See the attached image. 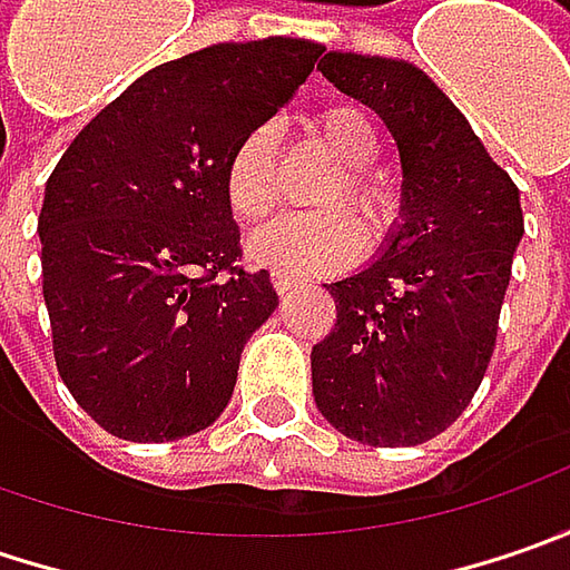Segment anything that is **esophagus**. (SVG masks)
Masks as SVG:
<instances>
[{"label": "esophagus", "mask_w": 570, "mask_h": 570, "mask_svg": "<svg viewBox=\"0 0 570 570\" xmlns=\"http://www.w3.org/2000/svg\"><path fill=\"white\" fill-rule=\"evenodd\" d=\"M304 285H307V282L292 273H273V288L278 292V295H292V292L304 288Z\"/></svg>", "instance_id": "1"}]
</instances>
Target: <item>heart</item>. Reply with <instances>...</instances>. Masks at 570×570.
Segmentation results:
<instances>
[{
	"label": "heart",
	"mask_w": 570,
	"mask_h": 570,
	"mask_svg": "<svg viewBox=\"0 0 570 570\" xmlns=\"http://www.w3.org/2000/svg\"><path fill=\"white\" fill-rule=\"evenodd\" d=\"M314 132L340 161V174L320 193V206H352L371 230L393 215V193L374 170L381 136L374 120L355 104H336L314 120ZM225 196L237 222L256 225L278 203V132L259 122L244 132L225 161ZM364 250V228L345 208L278 218L256 230L247 244L253 263L288 273H330L355 263Z\"/></svg>",
	"instance_id": "b5f03b06"
}]
</instances>
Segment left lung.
I'll list each match as a JSON object with an SVG mask.
<instances>
[{"label": "left lung", "mask_w": 570, "mask_h": 570, "mask_svg": "<svg viewBox=\"0 0 570 570\" xmlns=\"http://www.w3.org/2000/svg\"><path fill=\"white\" fill-rule=\"evenodd\" d=\"M317 69L386 122L403 203L377 256L323 285L336 326L311 352L314 400L352 441L425 444L463 415L492 362L523 237L520 189L412 62L330 50Z\"/></svg>", "instance_id": "obj_1"}]
</instances>
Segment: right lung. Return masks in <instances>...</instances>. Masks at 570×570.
Here are the masks:
<instances>
[{"instance_id": "right-lung-1", "label": "right lung", "mask_w": 570, "mask_h": 570, "mask_svg": "<svg viewBox=\"0 0 570 570\" xmlns=\"http://www.w3.org/2000/svg\"><path fill=\"white\" fill-rule=\"evenodd\" d=\"M323 47L215 43L136 78L76 136L40 208L59 377L122 441H180L228 405L240 352L278 307L237 266L225 161L273 120Z\"/></svg>"}]
</instances>
